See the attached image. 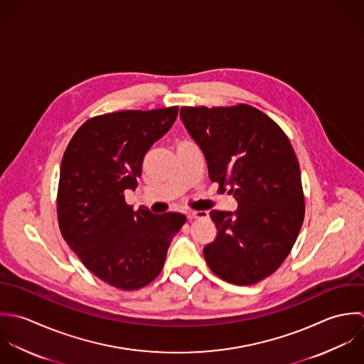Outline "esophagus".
Instances as JSON below:
<instances>
[{
    "instance_id": "obj_1",
    "label": "esophagus",
    "mask_w": 364,
    "mask_h": 364,
    "mask_svg": "<svg viewBox=\"0 0 364 364\" xmlns=\"http://www.w3.org/2000/svg\"><path fill=\"white\" fill-rule=\"evenodd\" d=\"M208 215V213H203V211H197V213H188L187 214V217L188 219H198V218H205Z\"/></svg>"
}]
</instances>
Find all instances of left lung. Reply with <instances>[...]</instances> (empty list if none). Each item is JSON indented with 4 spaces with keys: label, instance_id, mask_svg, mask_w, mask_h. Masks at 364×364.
Wrapping results in <instances>:
<instances>
[{
    "label": "left lung",
    "instance_id": "obj_1",
    "mask_svg": "<svg viewBox=\"0 0 364 364\" xmlns=\"http://www.w3.org/2000/svg\"><path fill=\"white\" fill-rule=\"evenodd\" d=\"M180 117L201 147L213 183L229 188L236 213L211 211L218 229L204 257L219 279L252 286L290 255L305 215L299 164L284 131L247 105L181 107Z\"/></svg>",
    "mask_w": 364,
    "mask_h": 364
}]
</instances>
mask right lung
I'll list each match as a JSON object with an SVG mask.
<instances>
[{"mask_svg": "<svg viewBox=\"0 0 364 364\" xmlns=\"http://www.w3.org/2000/svg\"><path fill=\"white\" fill-rule=\"evenodd\" d=\"M178 107L127 109L87 119L66 147L58 187L60 232L81 263L104 283L139 290L161 272L177 213L134 211L124 191L135 190L146 151L174 124Z\"/></svg>", "mask_w": 364, "mask_h": 364, "instance_id": "right-lung-1", "label": "right lung"}]
</instances>
